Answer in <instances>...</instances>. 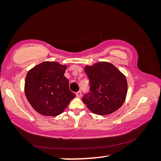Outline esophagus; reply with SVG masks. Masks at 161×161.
Segmentation results:
<instances>
[{
	"label": "esophagus",
	"mask_w": 161,
	"mask_h": 161,
	"mask_svg": "<svg viewBox=\"0 0 161 161\" xmlns=\"http://www.w3.org/2000/svg\"><path fill=\"white\" fill-rule=\"evenodd\" d=\"M76 95H77V97H81V91H79V92H77V93H76Z\"/></svg>",
	"instance_id": "1"
}]
</instances>
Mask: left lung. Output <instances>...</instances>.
<instances>
[{
    "mask_svg": "<svg viewBox=\"0 0 161 161\" xmlns=\"http://www.w3.org/2000/svg\"><path fill=\"white\" fill-rule=\"evenodd\" d=\"M89 80V93L82 98L86 107L98 115H107L123 105L127 94V80L125 76L107 62L86 66Z\"/></svg>",
    "mask_w": 161,
    "mask_h": 161,
    "instance_id": "obj_1",
    "label": "left lung"
}]
</instances>
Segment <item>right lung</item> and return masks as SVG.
<instances>
[{
    "label": "right lung",
    "instance_id": "right-lung-1",
    "mask_svg": "<svg viewBox=\"0 0 161 161\" xmlns=\"http://www.w3.org/2000/svg\"><path fill=\"white\" fill-rule=\"evenodd\" d=\"M66 68V65L47 61L28 72L25 94L37 113L49 116L59 115L76 97L69 90V81L64 75Z\"/></svg>",
    "mask_w": 161,
    "mask_h": 161
}]
</instances>
